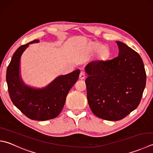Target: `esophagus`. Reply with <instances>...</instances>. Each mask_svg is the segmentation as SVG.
<instances>
[{
  "mask_svg": "<svg viewBox=\"0 0 153 153\" xmlns=\"http://www.w3.org/2000/svg\"><path fill=\"white\" fill-rule=\"evenodd\" d=\"M85 77V74L83 72V71H81L80 74H79V78L80 79H83Z\"/></svg>",
  "mask_w": 153,
  "mask_h": 153,
  "instance_id": "obj_1",
  "label": "esophagus"
}]
</instances>
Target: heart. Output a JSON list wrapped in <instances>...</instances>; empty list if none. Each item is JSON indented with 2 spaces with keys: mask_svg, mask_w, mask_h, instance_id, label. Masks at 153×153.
I'll return each instance as SVG.
<instances>
[{
  "mask_svg": "<svg viewBox=\"0 0 153 153\" xmlns=\"http://www.w3.org/2000/svg\"><path fill=\"white\" fill-rule=\"evenodd\" d=\"M91 48L93 50L98 51L100 50V57L102 59H106L109 56V50L106 47H104L103 45L100 44L95 43L91 46Z\"/></svg>",
  "mask_w": 153,
  "mask_h": 153,
  "instance_id": "heart-1",
  "label": "heart"
}]
</instances>
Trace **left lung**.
I'll return each instance as SVG.
<instances>
[{
	"instance_id": "left-lung-1",
	"label": "left lung",
	"mask_w": 153,
	"mask_h": 153,
	"mask_svg": "<svg viewBox=\"0 0 153 153\" xmlns=\"http://www.w3.org/2000/svg\"><path fill=\"white\" fill-rule=\"evenodd\" d=\"M118 56L108 61L89 63L85 68L87 97L94 114L119 121L135 109L146 85L142 58L135 51L117 41Z\"/></svg>"
}]
</instances>
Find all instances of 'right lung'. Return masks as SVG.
<instances>
[{"label":"right lung","mask_w":153,"mask_h":153,"mask_svg":"<svg viewBox=\"0 0 153 153\" xmlns=\"http://www.w3.org/2000/svg\"><path fill=\"white\" fill-rule=\"evenodd\" d=\"M39 42L34 40L16 50L7 68V82L11 101L23 114L32 120L46 121L60 113L69 91L79 78L80 70L58 76L42 88L26 85L20 72L21 56L30 44Z\"/></svg>","instance_id":"obj_1"}]
</instances>
